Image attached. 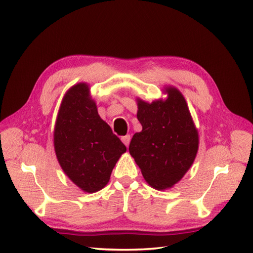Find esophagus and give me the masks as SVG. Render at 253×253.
I'll return each instance as SVG.
<instances>
[{
  "instance_id": "obj_1",
  "label": "esophagus",
  "mask_w": 253,
  "mask_h": 253,
  "mask_svg": "<svg viewBox=\"0 0 253 253\" xmlns=\"http://www.w3.org/2000/svg\"><path fill=\"white\" fill-rule=\"evenodd\" d=\"M121 139H122V141H123V143H124V144H125V146H126V147H128V146H129V142H130V139H131L130 135H126V136H124V137H122Z\"/></svg>"
}]
</instances>
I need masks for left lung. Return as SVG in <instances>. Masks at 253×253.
Masks as SVG:
<instances>
[{"label": "left lung", "mask_w": 253, "mask_h": 253, "mask_svg": "<svg viewBox=\"0 0 253 253\" xmlns=\"http://www.w3.org/2000/svg\"><path fill=\"white\" fill-rule=\"evenodd\" d=\"M165 100L151 103L137 99L142 126L132 136L129 153L143 178L157 190L169 189L191 168L199 148V133L180 91L168 85Z\"/></svg>", "instance_id": "8db88e82"}]
</instances>
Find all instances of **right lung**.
Instances as JSON below:
<instances>
[{"mask_svg": "<svg viewBox=\"0 0 253 253\" xmlns=\"http://www.w3.org/2000/svg\"><path fill=\"white\" fill-rule=\"evenodd\" d=\"M54 150L66 176L84 192L104 188L126 147L100 117L89 84L67 90L57 113Z\"/></svg>", "mask_w": 253, "mask_h": 253, "instance_id": "1", "label": "right lung"}]
</instances>
